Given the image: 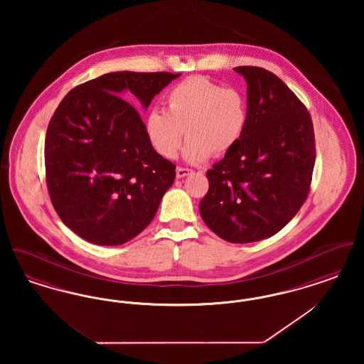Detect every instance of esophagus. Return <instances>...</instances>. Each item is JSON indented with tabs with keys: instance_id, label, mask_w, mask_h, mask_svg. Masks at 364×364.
<instances>
[{
	"instance_id": "34e87169",
	"label": "esophagus",
	"mask_w": 364,
	"mask_h": 364,
	"mask_svg": "<svg viewBox=\"0 0 364 364\" xmlns=\"http://www.w3.org/2000/svg\"><path fill=\"white\" fill-rule=\"evenodd\" d=\"M191 173H192V169H188V168H181V166H178V168L176 169L177 178H183V177H186V176H188V174Z\"/></svg>"
}]
</instances>
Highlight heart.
Masks as SVG:
<instances>
[{
	"label": "heart",
	"mask_w": 364,
	"mask_h": 364,
	"mask_svg": "<svg viewBox=\"0 0 364 364\" xmlns=\"http://www.w3.org/2000/svg\"><path fill=\"white\" fill-rule=\"evenodd\" d=\"M166 110L151 109L144 120L149 143L164 158L177 156L184 131V156L191 164L230 153L248 125V102L235 87H224L206 76H190L165 97Z\"/></svg>",
	"instance_id": "b5f03b06"
}]
</instances>
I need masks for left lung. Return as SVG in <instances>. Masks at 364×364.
Returning <instances> with one entry per match:
<instances>
[{
	"mask_svg": "<svg viewBox=\"0 0 364 364\" xmlns=\"http://www.w3.org/2000/svg\"><path fill=\"white\" fill-rule=\"evenodd\" d=\"M247 82L248 125L240 143L208 169L199 203L206 225L229 242L267 239L306 202L315 164L307 107L278 76L236 67Z\"/></svg>",
	"mask_w": 364,
	"mask_h": 364,
	"instance_id": "8db88e82",
	"label": "left lung"
}]
</instances>
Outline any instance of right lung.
Segmentation results:
<instances>
[{
  "label": "right lung",
  "mask_w": 364,
  "mask_h": 364,
  "mask_svg": "<svg viewBox=\"0 0 364 364\" xmlns=\"http://www.w3.org/2000/svg\"><path fill=\"white\" fill-rule=\"evenodd\" d=\"M178 76L110 72L75 87L57 106L45 139L46 184L58 217L82 239L120 245L154 218L176 165L151 147L126 100L147 109Z\"/></svg>",
  "instance_id": "add662e5"
}]
</instances>
